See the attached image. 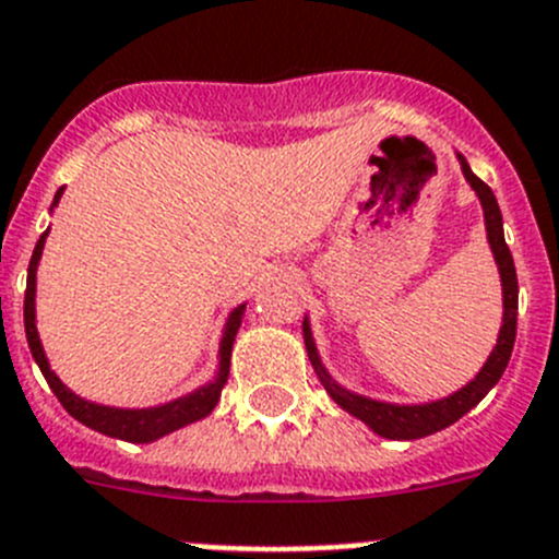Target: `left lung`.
<instances>
[{
  "instance_id": "1",
  "label": "left lung",
  "mask_w": 559,
  "mask_h": 559,
  "mask_svg": "<svg viewBox=\"0 0 559 559\" xmlns=\"http://www.w3.org/2000/svg\"><path fill=\"white\" fill-rule=\"evenodd\" d=\"M457 160L460 166H463L465 179H468L471 188L477 191L479 202H483L488 243L490 249H493L496 265H499L501 294H504V319H501L499 341H496L493 352H490L483 371H479L468 385L460 388L457 393H452V396L447 399H438V402H429V404L377 402V399L357 396V393L346 391V388H341L335 380H332L330 373H326V368L321 366V357L319 352H316V343H313V335H310V324H307V319L305 324H301V330H305L307 355H310V362H313L316 373H319L321 382H324L326 393H330V396L335 399L346 413L360 418L362 424H368V427H371L377 435H382V438L416 440V438H427V435L452 427V424L460 421L471 407H477V404L488 396V391L501 380V373H504L507 362H510V355H513L515 321H519V276H515L513 254H510V249H507L504 243V227H501L499 202H496L493 191L485 186L483 179L471 171L465 157L457 155Z\"/></svg>"
}]
</instances>
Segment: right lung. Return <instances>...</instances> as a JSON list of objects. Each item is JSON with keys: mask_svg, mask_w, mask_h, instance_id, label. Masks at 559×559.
Here are the masks:
<instances>
[{"mask_svg": "<svg viewBox=\"0 0 559 559\" xmlns=\"http://www.w3.org/2000/svg\"><path fill=\"white\" fill-rule=\"evenodd\" d=\"M60 193H63V188L55 193L52 207L60 202ZM46 235H49V229H46V233L38 238V243H35L33 260H29V269H27V290H24V332H27L29 352H33L35 362H38L40 373H44V380L49 382V388H52L58 402L66 407V413H69L71 418H76L80 424H85V427L96 429V432L110 435V438H119V440H130V443H150V440H157L163 438V435L174 432V429L186 427V424H193L199 421V418L210 416L213 407L218 404L222 388L229 377V355H233V341L235 335H238V326H240V319H243L246 305L235 307L233 313H229L227 326H224L222 349H218V355H222V362H218V377L210 382V385L199 388V391L188 393V396L177 399V402H168V404H160V407H146V409H119V407H105V404L85 402V399L71 393L69 388L55 377V371L49 368V360H46L44 355V346H40L38 330H35V269H38L40 252H44Z\"/></svg>", "mask_w": 559, "mask_h": 559, "instance_id": "1", "label": "right lung"}]
</instances>
